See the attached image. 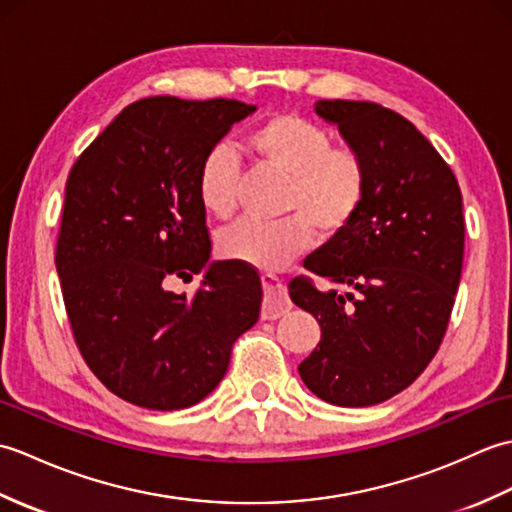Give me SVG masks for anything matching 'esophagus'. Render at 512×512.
I'll list each match as a JSON object with an SVG mask.
<instances>
[{
    "label": "esophagus",
    "instance_id": "34e87169",
    "mask_svg": "<svg viewBox=\"0 0 512 512\" xmlns=\"http://www.w3.org/2000/svg\"><path fill=\"white\" fill-rule=\"evenodd\" d=\"M262 288H264V308H262V319H279L281 314L290 310V299L286 292V284L273 273L262 275Z\"/></svg>",
    "mask_w": 512,
    "mask_h": 512
}]
</instances>
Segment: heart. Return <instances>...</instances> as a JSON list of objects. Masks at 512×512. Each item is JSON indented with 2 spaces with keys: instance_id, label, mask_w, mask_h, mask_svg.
<instances>
[{
  "instance_id": "heart-1",
  "label": "heart",
  "mask_w": 512,
  "mask_h": 512,
  "mask_svg": "<svg viewBox=\"0 0 512 512\" xmlns=\"http://www.w3.org/2000/svg\"><path fill=\"white\" fill-rule=\"evenodd\" d=\"M244 147L257 167L286 176L277 222L242 220L228 226L217 239L226 259L275 270L312 246L314 231L321 239H336L361 213L369 171L361 151L332 145L323 125L299 114H273L244 136ZM239 160L224 145L206 154L195 176L202 209L226 220L237 209Z\"/></svg>"
}]
</instances>
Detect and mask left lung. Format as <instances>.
Returning a JSON list of instances; mask_svg holds the SVG:
<instances>
[{"mask_svg":"<svg viewBox=\"0 0 512 512\" xmlns=\"http://www.w3.org/2000/svg\"><path fill=\"white\" fill-rule=\"evenodd\" d=\"M314 110L361 151L369 184L352 226L303 262L332 288L306 275L288 284L321 325L299 374L330 405L369 407L407 389L440 350L462 275V193L405 116L341 99Z\"/></svg>","mask_w":512,"mask_h":512,"instance_id":"obj_1","label":"left lung"}]
</instances>
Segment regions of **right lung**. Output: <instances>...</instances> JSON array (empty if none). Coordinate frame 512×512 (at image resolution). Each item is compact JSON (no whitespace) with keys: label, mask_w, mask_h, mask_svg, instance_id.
I'll list each match as a JSON object with an SVG mask.
<instances>
[{"label":"right lung","mask_w":512,"mask_h":512,"mask_svg":"<svg viewBox=\"0 0 512 512\" xmlns=\"http://www.w3.org/2000/svg\"><path fill=\"white\" fill-rule=\"evenodd\" d=\"M253 105L149 96L118 114L65 182L57 273L83 361L132 405L176 411L220 385L233 343L262 308L257 270L209 266L195 191L202 158ZM204 272L189 300L164 288Z\"/></svg>","instance_id":"1"}]
</instances>
